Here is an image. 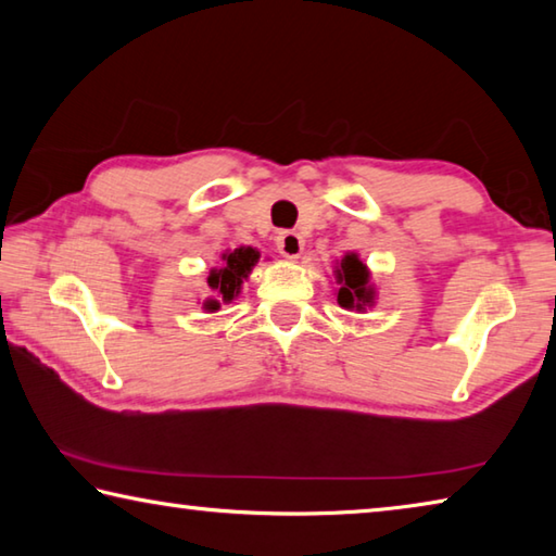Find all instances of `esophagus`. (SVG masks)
Listing matches in <instances>:
<instances>
[{
  "label": "esophagus",
  "instance_id": "1",
  "mask_svg": "<svg viewBox=\"0 0 556 556\" xmlns=\"http://www.w3.org/2000/svg\"><path fill=\"white\" fill-rule=\"evenodd\" d=\"M277 250L281 257L287 260H299L301 252H304V238L299 232H281L277 238Z\"/></svg>",
  "mask_w": 556,
  "mask_h": 556
}]
</instances>
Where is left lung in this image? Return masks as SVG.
<instances>
[{"mask_svg": "<svg viewBox=\"0 0 556 556\" xmlns=\"http://www.w3.org/2000/svg\"><path fill=\"white\" fill-rule=\"evenodd\" d=\"M336 279V301L338 306L348 308V312L365 314L375 306V285L370 279V269L361 260L357 252H345L341 260H336L333 267Z\"/></svg>", "mask_w": 556, "mask_h": 556, "instance_id": "1", "label": "left lung"}]
</instances>
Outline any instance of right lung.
Listing matches in <instances>:
<instances>
[{"label":"right lung","mask_w":556,"mask_h":556,"mask_svg":"<svg viewBox=\"0 0 556 556\" xmlns=\"http://www.w3.org/2000/svg\"><path fill=\"white\" fill-rule=\"evenodd\" d=\"M220 267H213L208 275V289L213 294L203 299V308L208 314H215L220 304H230L232 299L240 296L242 281L252 275V269L260 262V250L250 244H240L235 250H225L220 255Z\"/></svg>","instance_id":"obj_1"}]
</instances>
